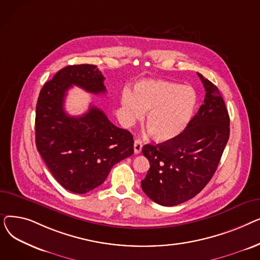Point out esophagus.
Segmentation results:
<instances>
[{
  "instance_id": "obj_1",
  "label": "esophagus",
  "mask_w": 260,
  "mask_h": 260,
  "mask_svg": "<svg viewBox=\"0 0 260 260\" xmlns=\"http://www.w3.org/2000/svg\"><path fill=\"white\" fill-rule=\"evenodd\" d=\"M142 149V142L139 139H136L134 142V152L135 154H139Z\"/></svg>"
}]
</instances>
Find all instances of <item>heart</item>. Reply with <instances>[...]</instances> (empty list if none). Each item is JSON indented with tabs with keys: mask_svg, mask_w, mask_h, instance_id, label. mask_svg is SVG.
Masks as SVG:
<instances>
[{
	"mask_svg": "<svg viewBox=\"0 0 260 260\" xmlns=\"http://www.w3.org/2000/svg\"><path fill=\"white\" fill-rule=\"evenodd\" d=\"M128 122L146 115V126L157 141H169L180 135L194 114L197 94L193 87L161 80L136 83L134 93L124 89L121 95Z\"/></svg>",
	"mask_w": 260,
	"mask_h": 260,
	"instance_id": "heart-1",
	"label": "heart"
}]
</instances>
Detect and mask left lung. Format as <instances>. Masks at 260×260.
<instances>
[{
    "label": "left lung",
    "mask_w": 260,
    "mask_h": 260,
    "mask_svg": "<svg viewBox=\"0 0 260 260\" xmlns=\"http://www.w3.org/2000/svg\"><path fill=\"white\" fill-rule=\"evenodd\" d=\"M197 74L206 89L197 114L176 138L142 148L151 168L141 187L165 207L192 199L209 183L230 137V117L219 90Z\"/></svg>",
    "instance_id": "1"
}]
</instances>
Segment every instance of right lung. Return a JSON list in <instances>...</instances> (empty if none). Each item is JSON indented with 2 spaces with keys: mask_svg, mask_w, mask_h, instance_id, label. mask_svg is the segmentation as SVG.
<instances>
[{
  "mask_svg": "<svg viewBox=\"0 0 260 260\" xmlns=\"http://www.w3.org/2000/svg\"><path fill=\"white\" fill-rule=\"evenodd\" d=\"M104 77L95 65H70L44 84L36 108V145L48 170L66 189L85 194L101 185L112 168L134 154L133 135L90 106L82 116H68L66 92L73 85L105 93Z\"/></svg>",
  "mask_w": 260,
  "mask_h": 260,
  "instance_id": "right-lung-1",
  "label": "right lung"
}]
</instances>
